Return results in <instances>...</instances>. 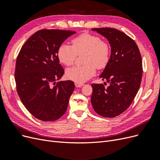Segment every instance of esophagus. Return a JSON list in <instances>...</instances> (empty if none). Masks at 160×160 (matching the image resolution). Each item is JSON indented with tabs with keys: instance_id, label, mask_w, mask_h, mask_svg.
Masks as SVG:
<instances>
[{
	"instance_id": "obj_1",
	"label": "esophagus",
	"mask_w": 160,
	"mask_h": 160,
	"mask_svg": "<svg viewBox=\"0 0 160 160\" xmlns=\"http://www.w3.org/2000/svg\"><path fill=\"white\" fill-rule=\"evenodd\" d=\"M75 85L76 88H81L83 85V83H77V82H75Z\"/></svg>"
}]
</instances>
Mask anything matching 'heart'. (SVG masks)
<instances>
[{
	"label": "heart",
	"mask_w": 160,
	"mask_h": 160,
	"mask_svg": "<svg viewBox=\"0 0 160 160\" xmlns=\"http://www.w3.org/2000/svg\"><path fill=\"white\" fill-rule=\"evenodd\" d=\"M72 46L61 44L57 52L60 62L65 66L73 64L77 55L85 53L82 66L67 69L66 76L70 80L83 83L93 77L99 69L107 66L109 61L110 49L108 44L101 38L89 33H83L71 41Z\"/></svg>",
	"instance_id": "obj_1"
}]
</instances>
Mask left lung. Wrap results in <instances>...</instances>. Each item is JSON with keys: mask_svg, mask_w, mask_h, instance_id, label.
Listing matches in <instances>:
<instances>
[{"mask_svg": "<svg viewBox=\"0 0 160 160\" xmlns=\"http://www.w3.org/2000/svg\"><path fill=\"white\" fill-rule=\"evenodd\" d=\"M91 30L107 38L111 47L109 61L99 76L109 85L105 88L103 84L91 85V105L101 116L115 118L129 107L138 93L143 72L142 56L136 43L124 32L113 28Z\"/></svg>", "mask_w": 160, "mask_h": 160, "instance_id": "1", "label": "left lung"}]
</instances>
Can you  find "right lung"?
<instances>
[{
	"instance_id": "obj_1",
	"label": "right lung",
	"mask_w": 160,
	"mask_h": 160,
	"mask_svg": "<svg viewBox=\"0 0 160 160\" xmlns=\"http://www.w3.org/2000/svg\"><path fill=\"white\" fill-rule=\"evenodd\" d=\"M75 33L57 29L38 31L18 53L14 72L18 95L27 109L43 122L55 121L64 115L75 89L72 81L56 84L64 74L57 58L58 48Z\"/></svg>"
}]
</instances>
